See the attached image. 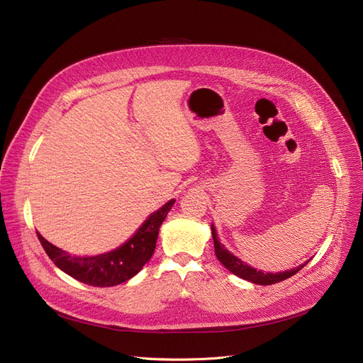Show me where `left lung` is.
Segmentation results:
<instances>
[{
    "mask_svg": "<svg viewBox=\"0 0 363 363\" xmlns=\"http://www.w3.org/2000/svg\"><path fill=\"white\" fill-rule=\"evenodd\" d=\"M212 229V238H213V248H216V254H217V259L229 269L232 274H235L239 278H244L247 281H251L254 284H260V286H271L275 283H279V281L287 279L290 277H293L296 272H299L302 267L308 263H303L298 267H293V269H289L286 272H277V274H264L262 271L254 269V267L245 264L242 260H239L238 257H235L233 254H230L227 251L220 242H218V238L216 233V229H213V225H211Z\"/></svg>",
    "mask_w": 363,
    "mask_h": 363,
    "instance_id": "8db88e82",
    "label": "left lung"
}]
</instances>
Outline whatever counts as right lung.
Here are the masks:
<instances>
[{
  "mask_svg": "<svg viewBox=\"0 0 363 363\" xmlns=\"http://www.w3.org/2000/svg\"><path fill=\"white\" fill-rule=\"evenodd\" d=\"M173 203L174 200H170L163 208L154 212L142 224L138 233L128 239L123 247L96 257H73L48 242L38 232L37 236L49 259L61 271L80 281V283L92 287H113L133 278L152 257L160 225L167 217Z\"/></svg>",
  "mask_w": 363,
  "mask_h": 363,
  "instance_id": "right-lung-1",
  "label": "right lung"
}]
</instances>
